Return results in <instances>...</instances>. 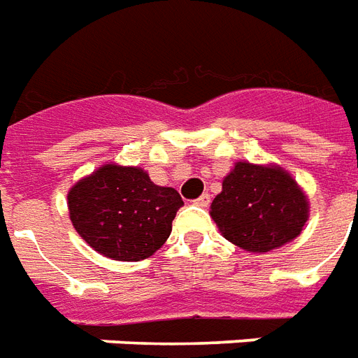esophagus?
I'll return each instance as SVG.
<instances>
[{"label":"esophagus","mask_w":358,"mask_h":358,"mask_svg":"<svg viewBox=\"0 0 358 358\" xmlns=\"http://www.w3.org/2000/svg\"><path fill=\"white\" fill-rule=\"evenodd\" d=\"M208 203H210V195H208V193H203L201 197L195 199V205L197 206H208Z\"/></svg>","instance_id":"obj_1"}]
</instances>
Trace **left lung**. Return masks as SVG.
I'll return each instance as SVG.
<instances>
[{
    "label": "left lung",
    "mask_w": 358,
    "mask_h": 358,
    "mask_svg": "<svg viewBox=\"0 0 358 358\" xmlns=\"http://www.w3.org/2000/svg\"><path fill=\"white\" fill-rule=\"evenodd\" d=\"M210 216L229 243L250 252H269L300 235L309 203L280 166L239 161L222 182Z\"/></svg>",
    "instance_id": "8db88e82"
}]
</instances>
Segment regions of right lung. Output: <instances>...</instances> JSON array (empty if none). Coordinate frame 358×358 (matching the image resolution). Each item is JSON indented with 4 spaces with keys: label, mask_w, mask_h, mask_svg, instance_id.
Instances as JSON below:
<instances>
[{
    "label": "right lung",
    "mask_w": 358,
    "mask_h": 358,
    "mask_svg": "<svg viewBox=\"0 0 358 358\" xmlns=\"http://www.w3.org/2000/svg\"><path fill=\"white\" fill-rule=\"evenodd\" d=\"M184 201L174 187L155 186L138 166H100L68 192L76 231L98 254L119 262L150 258L169 239Z\"/></svg>",
    "instance_id": "obj_1"
}]
</instances>
